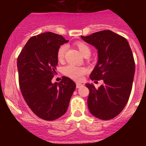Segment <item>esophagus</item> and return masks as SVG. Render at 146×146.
<instances>
[{
    "label": "esophagus",
    "mask_w": 146,
    "mask_h": 146,
    "mask_svg": "<svg viewBox=\"0 0 146 146\" xmlns=\"http://www.w3.org/2000/svg\"><path fill=\"white\" fill-rule=\"evenodd\" d=\"M81 86H82V84L80 83V82H77L76 83V87H77V88H80Z\"/></svg>",
    "instance_id": "34e87169"
}]
</instances>
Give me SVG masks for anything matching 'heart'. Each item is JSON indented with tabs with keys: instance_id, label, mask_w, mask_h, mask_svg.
<instances>
[{
	"instance_id": "heart-1",
	"label": "heart",
	"mask_w": 146,
	"mask_h": 146,
	"mask_svg": "<svg viewBox=\"0 0 146 146\" xmlns=\"http://www.w3.org/2000/svg\"><path fill=\"white\" fill-rule=\"evenodd\" d=\"M76 46L83 56L86 54H90V48L88 47V45L84 44V43L78 42L76 43ZM66 48L67 47H66V45H62L58 48V52H57V58L59 61H62L64 58ZM64 72L65 75L70 77V78L76 80H80L82 78L83 75L86 72V69L85 68L79 67V66H73V65H68L64 68Z\"/></svg>"
}]
</instances>
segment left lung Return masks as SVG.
I'll return each mask as SVG.
<instances>
[{"label": "left lung", "mask_w": 146, "mask_h": 146, "mask_svg": "<svg viewBox=\"0 0 146 146\" xmlns=\"http://www.w3.org/2000/svg\"><path fill=\"white\" fill-rule=\"evenodd\" d=\"M81 38L98 50V62L90 80L104 81L98 88L86 84L90 92L88 109L100 119H111L123 110L131 93L135 71L132 50L125 38L110 30Z\"/></svg>", "instance_id": "8db88e82"}]
</instances>
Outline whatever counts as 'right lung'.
<instances>
[{
  "label": "right lung",
  "mask_w": 146,
  "mask_h": 146,
  "mask_svg": "<svg viewBox=\"0 0 146 146\" xmlns=\"http://www.w3.org/2000/svg\"><path fill=\"white\" fill-rule=\"evenodd\" d=\"M68 41L56 33H41L30 38L18 58L22 95L34 114L46 121L66 113L76 87L68 77H62L59 83L51 82L58 62L57 52Z\"/></svg>",
  "instance_id": "add662e5"
}]
</instances>
